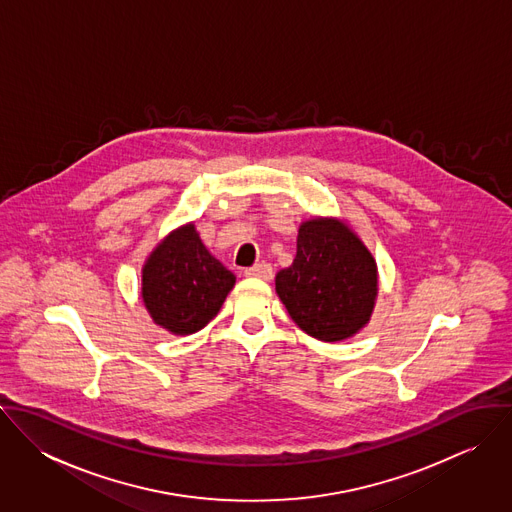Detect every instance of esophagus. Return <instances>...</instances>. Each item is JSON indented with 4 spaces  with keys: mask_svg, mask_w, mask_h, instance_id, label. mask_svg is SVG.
Returning a JSON list of instances; mask_svg holds the SVG:
<instances>
[{
    "mask_svg": "<svg viewBox=\"0 0 512 512\" xmlns=\"http://www.w3.org/2000/svg\"><path fill=\"white\" fill-rule=\"evenodd\" d=\"M244 276H248V278H260V280H272V278H274V270H272L270 264L260 262V264H256V266L244 270Z\"/></svg>",
    "mask_w": 512,
    "mask_h": 512,
    "instance_id": "1",
    "label": "esophagus"
}]
</instances>
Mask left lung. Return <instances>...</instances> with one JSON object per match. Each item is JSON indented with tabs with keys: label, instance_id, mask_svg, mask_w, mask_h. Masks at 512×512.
Returning <instances> with one entry per match:
<instances>
[{
	"label": "left lung",
	"instance_id": "1",
	"mask_svg": "<svg viewBox=\"0 0 512 512\" xmlns=\"http://www.w3.org/2000/svg\"><path fill=\"white\" fill-rule=\"evenodd\" d=\"M276 293L295 325L325 343L363 331L378 297V266L343 219L313 217L297 230L292 266L276 276Z\"/></svg>",
	"mask_w": 512,
	"mask_h": 512
}]
</instances>
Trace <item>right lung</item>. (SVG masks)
I'll use <instances>...</instances> for the list:
<instances>
[{
    "instance_id": "add662e5",
    "label": "right lung",
    "mask_w": 512,
    "mask_h": 512,
    "mask_svg": "<svg viewBox=\"0 0 512 512\" xmlns=\"http://www.w3.org/2000/svg\"><path fill=\"white\" fill-rule=\"evenodd\" d=\"M236 276L207 250L193 222L171 230L142 268V301L171 335L201 331L222 307Z\"/></svg>"
}]
</instances>
